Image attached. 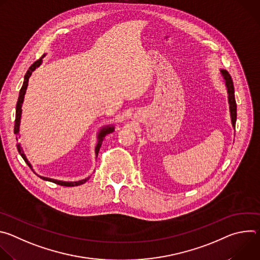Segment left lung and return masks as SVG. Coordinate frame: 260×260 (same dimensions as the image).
Masks as SVG:
<instances>
[{"mask_svg": "<svg viewBox=\"0 0 260 260\" xmlns=\"http://www.w3.org/2000/svg\"><path fill=\"white\" fill-rule=\"evenodd\" d=\"M222 76H223L225 80V84L228 87V93H229V103H230V110H231V116H232V122L233 126H236L237 121V103L235 99V88H234V82L230 75V73L226 70H220Z\"/></svg>", "mask_w": 260, "mask_h": 260, "instance_id": "1", "label": "left lung"}]
</instances>
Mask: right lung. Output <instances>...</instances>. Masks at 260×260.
<instances>
[{
    "mask_svg": "<svg viewBox=\"0 0 260 260\" xmlns=\"http://www.w3.org/2000/svg\"><path fill=\"white\" fill-rule=\"evenodd\" d=\"M43 56H44V55H43ZM41 62H42V58H40V59H38V60H36V61L28 68V70H27V72H26V74H25V76H24L23 84H22V86H21V88H20V90H19V96H18V101H17V104H16V114H15V123H14V134H16V135L19 133V124H20V118H21V106H22L23 99H24V93H25V90H26V87H27L28 78L30 77L32 71H35L36 68H38V67L41 64ZM113 131H114V126H111V125L105 126V127H103V128L100 131V133H99V135H98V144H96V147H95V154H96V156H98V154H99L100 148H101V146H102V143H103L104 138H105L108 134L112 133ZM16 140H17V138H16ZM17 150H18L19 154L21 155V157L23 158V160L26 162V165L31 169V166H30V164L28 162V160L26 159V157H25V155H24V153H23V151H22V149H21L20 145H17ZM31 171H32V169H31ZM32 172H34V171H32ZM39 177H40L41 179L45 180V181H50V182H53V183H55V184L61 185V186H78V185H81V184L85 183V182L90 178V177H88V178H85V179H83V180L76 181V182H62V181H58V180H54V179H50V178H46V177H41V176H39Z\"/></svg>",
    "mask_w": 260,
    "mask_h": 260,
    "instance_id": "right-lung-1",
    "label": "right lung"
}]
</instances>
